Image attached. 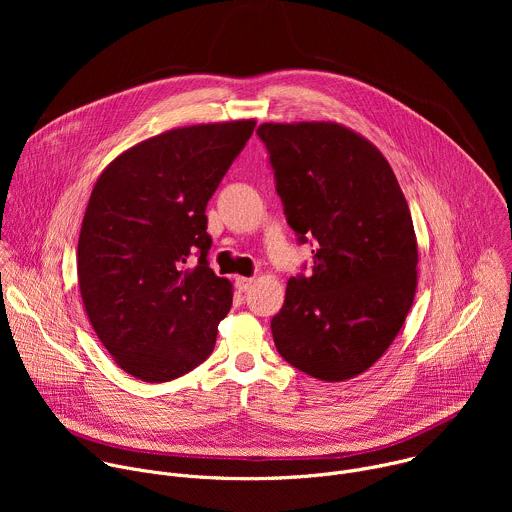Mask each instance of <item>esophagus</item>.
<instances>
[{"label": "esophagus", "instance_id": "1", "mask_svg": "<svg viewBox=\"0 0 512 512\" xmlns=\"http://www.w3.org/2000/svg\"><path fill=\"white\" fill-rule=\"evenodd\" d=\"M253 283H255V279H253V277H243V275L235 277V285H237V289H239V291H247Z\"/></svg>", "mask_w": 512, "mask_h": 512}]
</instances>
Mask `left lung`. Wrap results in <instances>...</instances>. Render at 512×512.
<instances>
[{
    "label": "left lung",
    "instance_id": "left-lung-1",
    "mask_svg": "<svg viewBox=\"0 0 512 512\" xmlns=\"http://www.w3.org/2000/svg\"><path fill=\"white\" fill-rule=\"evenodd\" d=\"M289 227L314 239L310 277H289L271 320L277 352L340 383L397 338L417 289L409 204L377 145L336 121L261 123Z\"/></svg>",
    "mask_w": 512,
    "mask_h": 512
}]
</instances>
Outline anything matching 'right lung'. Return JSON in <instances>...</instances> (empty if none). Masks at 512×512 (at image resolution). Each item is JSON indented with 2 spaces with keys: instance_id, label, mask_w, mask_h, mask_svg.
Returning <instances> with one entry per match:
<instances>
[{
  "instance_id": "1",
  "label": "right lung",
  "mask_w": 512,
  "mask_h": 512,
  "mask_svg": "<svg viewBox=\"0 0 512 512\" xmlns=\"http://www.w3.org/2000/svg\"><path fill=\"white\" fill-rule=\"evenodd\" d=\"M253 129L239 119L164 131L119 154L93 186L77 251L81 298L117 367L139 381H174L214 348L233 283L208 267L204 212Z\"/></svg>"
}]
</instances>
